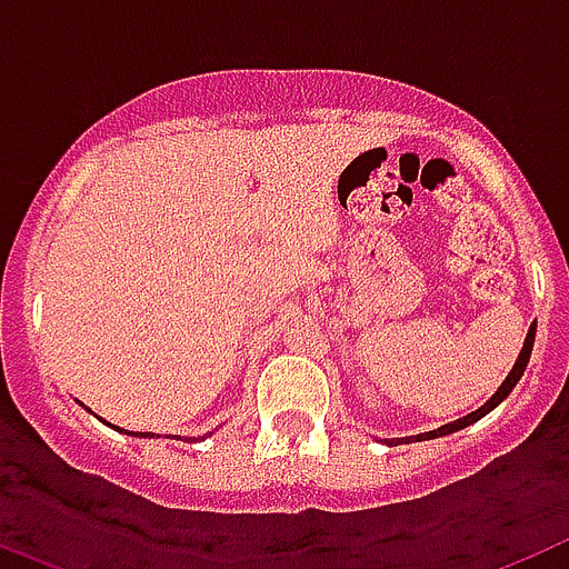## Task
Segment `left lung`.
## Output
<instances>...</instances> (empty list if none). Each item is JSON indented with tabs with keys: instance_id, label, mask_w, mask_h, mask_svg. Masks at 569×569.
I'll use <instances>...</instances> for the list:
<instances>
[{
	"instance_id": "obj_1",
	"label": "left lung",
	"mask_w": 569,
	"mask_h": 569,
	"mask_svg": "<svg viewBox=\"0 0 569 569\" xmlns=\"http://www.w3.org/2000/svg\"><path fill=\"white\" fill-rule=\"evenodd\" d=\"M532 341H536V328H530V333H527L525 347H521V353H519V361L512 365V370H510V376H507V379H505V385H501L499 390H496V396H492V399L487 401L485 407H479L476 413L465 416V419H456V421H450V425L439 427V430H430V433L413 436V439H416V441H427V439H439V436H447V433H456V430H461V427L472 425V421H479L481 416L490 413V410H492V407H496V405H501V401H505L507 396H510L512 387H516V381L521 379V373H525V367H527V361H530V353H532ZM399 441H410V439H396V445H399Z\"/></svg>"
}]
</instances>
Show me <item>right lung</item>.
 <instances>
[{
	"label": "right lung",
	"instance_id": "right-lung-1",
	"mask_svg": "<svg viewBox=\"0 0 569 569\" xmlns=\"http://www.w3.org/2000/svg\"><path fill=\"white\" fill-rule=\"evenodd\" d=\"M130 436H136V433H130ZM144 436H153V433H144Z\"/></svg>",
	"mask_w": 569,
	"mask_h": 569
}]
</instances>
